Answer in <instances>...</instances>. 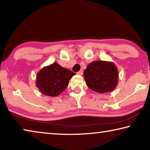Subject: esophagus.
<instances>
[{
	"label": "esophagus",
	"mask_w": 150,
	"mask_h": 150,
	"mask_svg": "<svg viewBox=\"0 0 150 150\" xmlns=\"http://www.w3.org/2000/svg\"><path fill=\"white\" fill-rule=\"evenodd\" d=\"M83 70H82V69L80 70L79 71H78V72H77V74H78V75H83Z\"/></svg>",
	"instance_id": "34e87169"
}]
</instances>
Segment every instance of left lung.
<instances>
[{"label":"left lung","mask_w":150,"mask_h":150,"mask_svg":"<svg viewBox=\"0 0 150 150\" xmlns=\"http://www.w3.org/2000/svg\"><path fill=\"white\" fill-rule=\"evenodd\" d=\"M84 77L91 90L98 93L111 92L118 85V68L111 62L96 61L87 65Z\"/></svg>","instance_id":"obj_1"}]
</instances>
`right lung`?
Wrapping results in <instances>:
<instances>
[{
	"mask_svg": "<svg viewBox=\"0 0 150 150\" xmlns=\"http://www.w3.org/2000/svg\"><path fill=\"white\" fill-rule=\"evenodd\" d=\"M75 73L54 62L40 71L36 76L35 85L43 95L57 96L62 93Z\"/></svg>",
	"mask_w": 150,
	"mask_h": 150,
	"instance_id": "add662e5",
	"label": "right lung"
}]
</instances>
